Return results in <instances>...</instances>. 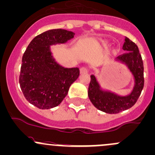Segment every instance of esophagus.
<instances>
[{
  "mask_svg": "<svg viewBox=\"0 0 155 155\" xmlns=\"http://www.w3.org/2000/svg\"><path fill=\"white\" fill-rule=\"evenodd\" d=\"M87 72H88V70H87V68H86V67H82V68H81L80 69L81 73H87Z\"/></svg>",
  "mask_w": 155,
  "mask_h": 155,
  "instance_id": "esophagus-1",
  "label": "esophagus"
}]
</instances>
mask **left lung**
Wrapping results in <instances>:
<instances>
[{
    "instance_id": "1",
    "label": "left lung",
    "mask_w": 155,
    "mask_h": 155,
    "mask_svg": "<svg viewBox=\"0 0 155 155\" xmlns=\"http://www.w3.org/2000/svg\"><path fill=\"white\" fill-rule=\"evenodd\" d=\"M123 49L126 53L117 56V60L126 64L134 78V85L129 95L122 97L110 91H102L95 76H91L89 99L97 109L107 114H118L132 107L140 96L144 86V68L138 47L125 37Z\"/></svg>"
}]
</instances>
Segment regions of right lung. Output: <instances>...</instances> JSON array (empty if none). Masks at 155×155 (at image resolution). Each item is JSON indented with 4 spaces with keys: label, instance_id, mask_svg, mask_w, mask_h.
Listing matches in <instances>:
<instances>
[{
    "label": "right lung",
    "instance_id": "1",
    "mask_svg": "<svg viewBox=\"0 0 155 155\" xmlns=\"http://www.w3.org/2000/svg\"><path fill=\"white\" fill-rule=\"evenodd\" d=\"M74 35L62 29L48 30L32 39L24 52L19 83L26 99L35 107L58 106L79 77V68L61 66L50 51L51 45L66 43Z\"/></svg>",
    "mask_w": 155,
    "mask_h": 155
}]
</instances>
